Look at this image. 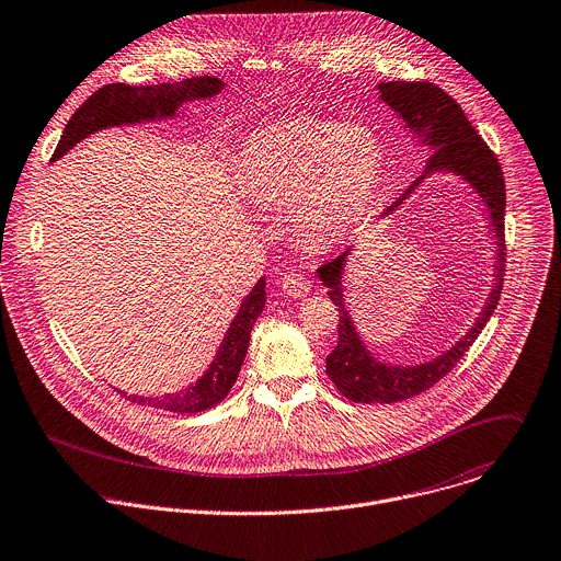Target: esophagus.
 <instances>
[{
  "instance_id": "obj_1",
  "label": "esophagus",
  "mask_w": 561,
  "mask_h": 561,
  "mask_svg": "<svg viewBox=\"0 0 561 561\" xmlns=\"http://www.w3.org/2000/svg\"><path fill=\"white\" fill-rule=\"evenodd\" d=\"M282 288L290 295V297H307L311 293V282L304 277L301 273H286L282 277Z\"/></svg>"
}]
</instances>
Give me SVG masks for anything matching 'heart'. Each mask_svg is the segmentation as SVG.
Masks as SVG:
<instances>
[{
    "label": "heart",
    "instance_id": "obj_1",
    "mask_svg": "<svg viewBox=\"0 0 561 561\" xmlns=\"http://www.w3.org/2000/svg\"><path fill=\"white\" fill-rule=\"evenodd\" d=\"M385 174V145L365 125L290 116L248 136L239 190L262 210L290 206L293 232L331 245L367 217Z\"/></svg>",
    "mask_w": 561,
    "mask_h": 561
}]
</instances>
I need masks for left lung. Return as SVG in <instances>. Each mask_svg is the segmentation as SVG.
<instances>
[{
    "mask_svg": "<svg viewBox=\"0 0 561 561\" xmlns=\"http://www.w3.org/2000/svg\"><path fill=\"white\" fill-rule=\"evenodd\" d=\"M378 93L385 105H389L410 129L419 145L427 147L432 157L427 159V168L423 176H419L404 194L387 208L391 215L398 206H402L404 198L434 172H447L458 179L470 183L477 192L481 203L485 206L488 226L494 234L496 243V260H494V286L488 295L483 311L479 313L474 327L451 344L445 353L436 355L430 363L421 365H387L378 360L376 355L367 348L363 337L355 331L353 318L342 293V275L348 260V250L342 252L340 257L331 260L318 275L322 284L329 288V297L340 311L337 320V344L327 358V374L337 387V391L353 402H398L404 398H412L436 385L443 376H447L456 363L463 358L466 351L474 344L483 327L488 324L490 316L494 313L503 273H505V234H503V219H505V183L503 172L492 154V149L485 140L477 134L468 116L463 114L461 105L449 98L440 87L432 82H380Z\"/></svg>",
    "mask_w": 561,
    "mask_h": 561,
    "instance_id": "8db88e82",
    "label": "left lung"
}]
</instances>
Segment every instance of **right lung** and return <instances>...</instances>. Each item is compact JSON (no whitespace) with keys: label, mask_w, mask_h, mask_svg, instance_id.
I'll list each match as a JSON object with an SVG mask.
<instances>
[{"label":"right lung","mask_w":561,"mask_h":561,"mask_svg":"<svg viewBox=\"0 0 561 561\" xmlns=\"http://www.w3.org/2000/svg\"><path fill=\"white\" fill-rule=\"evenodd\" d=\"M226 84L219 78L201 76V78H185L181 82H159L147 87H131V84H105L89 95L80 110L67 123L62 138L54 151V159H62L71 147H76L82 138L91 136L93 131L107 129V127H123V125H138L151 121H165L174 118L176 112L192 100L213 98L221 93ZM266 307V279L262 277L252 290L243 297L239 313L234 316L232 324L228 327L224 342L210 363L208 371L203 374L194 385L165 396H127L131 402L157 407V410L176 412V414H196L206 412L210 407L219 404L228 391L232 389L239 369L243 365L250 331L257 322L260 313Z\"/></svg>","instance_id":"1"}]
</instances>
